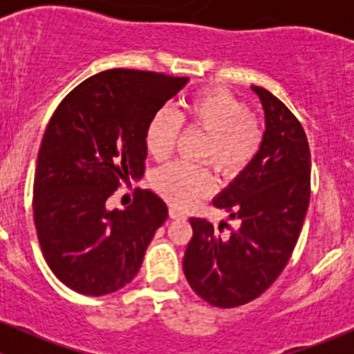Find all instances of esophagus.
Masks as SVG:
<instances>
[{
	"label": "esophagus",
	"instance_id": "obj_1",
	"mask_svg": "<svg viewBox=\"0 0 354 354\" xmlns=\"http://www.w3.org/2000/svg\"><path fill=\"white\" fill-rule=\"evenodd\" d=\"M169 217L171 219H185V214L181 212V210L174 209V207H171L169 209Z\"/></svg>",
	"mask_w": 354,
	"mask_h": 354
}]
</instances>
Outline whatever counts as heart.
I'll use <instances>...</instances> for the list:
<instances>
[{"label": "heart", "mask_w": 354, "mask_h": 354, "mask_svg": "<svg viewBox=\"0 0 354 354\" xmlns=\"http://www.w3.org/2000/svg\"><path fill=\"white\" fill-rule=\"evenodd\" d=\"M180 124L205 131L207 142L202 159H209L221 174H236L259 154L263 140L260 121L250 116L243 101L223 88H209L181 102L173 114L159 109L145 128V147L156 159H164L174 147ZM152 185L167 202L188 207L210 194L214 188L212 171L205 164L181 160L166 164L156 171Z\"/></svg>", "instance_id": "obj_1"}]
</instances>
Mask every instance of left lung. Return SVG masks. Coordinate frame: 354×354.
I'll use <instances>...</instances> for the list:
<instances>
[{
  "mask_svg": "<svg viewBox=\"0 0 354 354\" xmlns=\"http://www.w3.org/2000/svg\"><path fill=\"white\" fill-rule=\"evenodd\" d=\"M266 114L262 147L226 190L212 200L240 227L223 234L192 217L194 236L183 272L207 303L234 308L259 298L289 262L310 203V147L295 114L276 95L252 85Z\"/></svg>",
  "mask_w": 354,
  "mask_h": 354,
  "instance_id": "left-lung-1",
  "label": "left lung"
}]
</instances>
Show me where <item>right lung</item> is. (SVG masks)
Returning <instances> with one entry per match:
<instances>
[{
    "label": "right lung",
    "instance_id": "add662e5",
    "mask_svg": "<svg viewBox=\"0 0 354 354\" xmlns=\"http://www.w3.org/2000/svg\"><path fill=\"white\" fill-rule=\"evenodd\" d=\"M188 77L114 68L59 102L39 149L34 223L55 276L87 296L124 288L167 219L164 200L138 190L127 209L106 207L120 181L144 176L149 120Z\"/></svg>",
    "mask_w": 354,
    "mask_h": 354
}]
</instances>
